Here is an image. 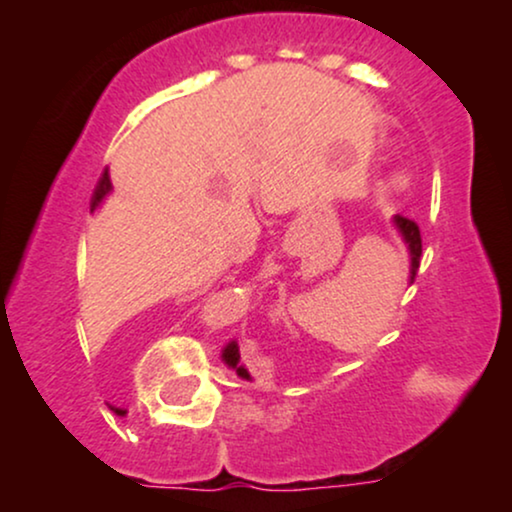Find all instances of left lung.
<instances>
[{"label": "left lung", "instance_id": "1", "mask_svg": "<svg viewBox=\"0 0 512 512\" xmlns=\"http://www.w3.org/2000/svg\"><path fill=\"white\" fill-rule=\"evenodd\" d=\"M395 226H397L399 236L404 238V243H407V248H409V257H411V269H409L411 276H409V279H411V284H414L416 272H419V262H421V231H419V226H416L414 221L407 219V216H399V214L395 216ZM221 358L226 361L228 368L236 370L240 378L250 380L248 368L240 363V351H238L236 342H231L226 346V349H223Z\"/></svg>", "mask_w": 512, "mask_h": 512}]
</instances>
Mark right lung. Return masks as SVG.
<instances>
[{
	"instance_id": "right-lung-1",
	"label": "right lung",
	"mask_w": 512,
	"mask_h": 512,
	"mask_svg": "<svg viewBox=\"0 0 512 512\" xmlns=\"http://www.w3.org/2000/svg\"><path fill=\"white\" fill-rule=\"evenodd\" d=\"M110 190H113V185H110V175H108V170H105V173L101 175V180H98L96 190H93V197H91V211H96V207H98V204L103 202L105 195H108Z\"/></svg>"
}]
</instances>
